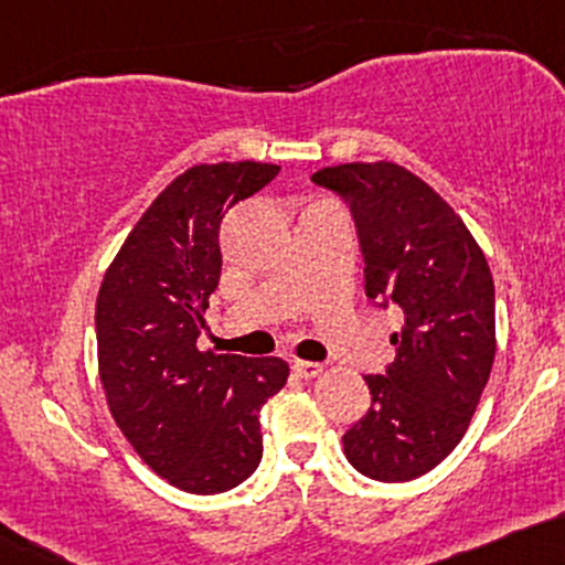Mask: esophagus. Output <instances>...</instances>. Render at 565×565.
I'll list each match as a JSON object with an SVG mask.
<instances>
[{
  "label": "esophagus",
  "mask_w": 565,
  "mask_h": 565,
  "mask_svg": "<svg viewBox=\"0 0 565 565\" xmlns=\"http://www.w3.org/2000/svg\"><path fill=\"white\" fill-rule=\"evenodd\" d=\"M292 373L297 377H302V381H313V377L321 373V364L302 362V359H295V362H292Z\"/></svg>",
  "instance_id": "obj_1"
}]
</instances>
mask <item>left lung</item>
<instances>
[{
	"instance_id": "8db88e82",
	"label": "left lung",
	"mask_w": 565,
	"mask_h": 565,
	"mask_svg": "<svg viewBox=\"0 0 565 565\" xmlns=\"http://www.w3.org/2000/svg\"><path fill=\"white\" fill-rule=\"evenodd\" d=\"M311 182L349 206L364 292L405 313L394 362L364 375L373 405L343 434L345 458L373 480H415L461 443L491 375V268L461 216L402 166H332Z\"/></svg>"
}]
</instances>
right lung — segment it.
<instances>
[{"label": "right lung", "instance_id": "obj_1", "mask_svg": "<svg viewBox=\"0 0 565 565\" xmlns=\"http://www.w3.org/2000/svg\"><path fill=\"white\" fill-rule=\"evenodd\" d=\"M278 171L192 166L141 214L98 289L111 418L152 472L188 493H225L259 467V411L289 377L284 359L198 351L222 273V220Z\"/></svg>", "mask_w": 565, "mask_h": 565}]
</instances>
